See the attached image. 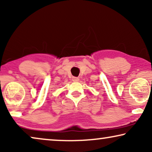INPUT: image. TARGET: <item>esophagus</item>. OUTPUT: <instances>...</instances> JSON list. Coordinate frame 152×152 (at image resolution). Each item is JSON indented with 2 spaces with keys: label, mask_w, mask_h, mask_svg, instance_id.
Masks as SVG:
<instances>
[{
  "label": "esophagus",
  "mask_w": 152,
  "mask_h": 152,
  "mask_svg": "<svg viewBox=\"0 0 152 152\" xmlns=\"http://www.w3.org/2000/svg\"><path fill=\"white\" fill-rule=\"evenodd\" d=\"M72 82H78L79 78L78 77H72Z\"/></svg>",
  "instance_id": "obj_1"
}]
</instances>
